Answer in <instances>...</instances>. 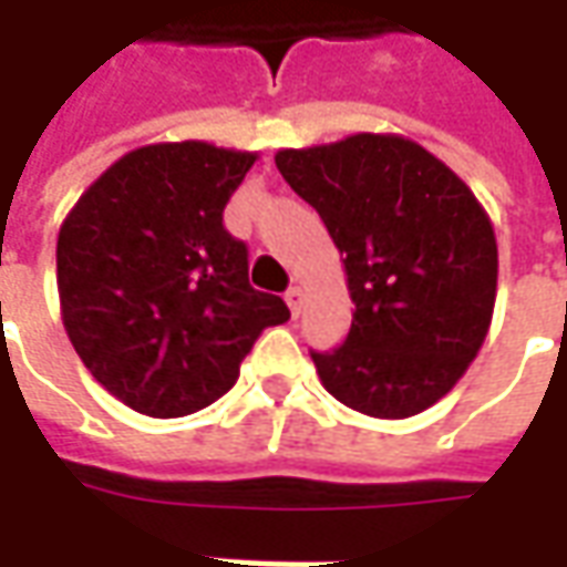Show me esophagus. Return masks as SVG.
Returning <instances> with one entry per match:
<instances>
[{"label":"esophagus","instance_id":"34e87169","mask_svg":"<svg viewBox=\"0 0 567 567\" xmlns=\"http://www.w3.org/2000/svg\"><path fill=\"white\" fill-rule=\"evenodd\" d=\"M287 306H290L293 316L302 312V287H290V290H287Z\"/></svg>","mask_w":567,"mask_h":567}]
</instances>
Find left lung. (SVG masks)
Returning <instances> with one entry per match:
<instances>
[{"mask_svg":"<svg viewBox=\"0 0 567 567\" xmlns=\"http://www.w3.org/2000/svg\"><path fill=\"white\" fill-rule=\"evenodd\" d=\"M274 164L324 220L357 306L347 340L312 350L321 384L379 420L442 401L480 353L495 306L498 246L476 195L401 135L290 147Z\"/></svg>","mask_w":567,"mask_h":567,"instance_id":"left-lung-1","label":"left lung"}]
</instances>
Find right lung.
I'll return each instance as SVG.
<instances>
[{
    "mask_svg": "<svg viewBox=\"0 0 567 567\" xmlns=\"http://www.w3.org/2000/svg\"><path fill=\"white\" fill-rule=\"evenodd\" d=\"M258 154L207 142L128 151L69 210L55 243L62 324L125 406L173 420L239 379L290 309L249 284V249L224 227Z\"/></svg>",
    "mask_w": 567,
    "mask_h": 567,
    "instance_id": "right-lung-1",
    "label": "right lung"
}]
</instances>
